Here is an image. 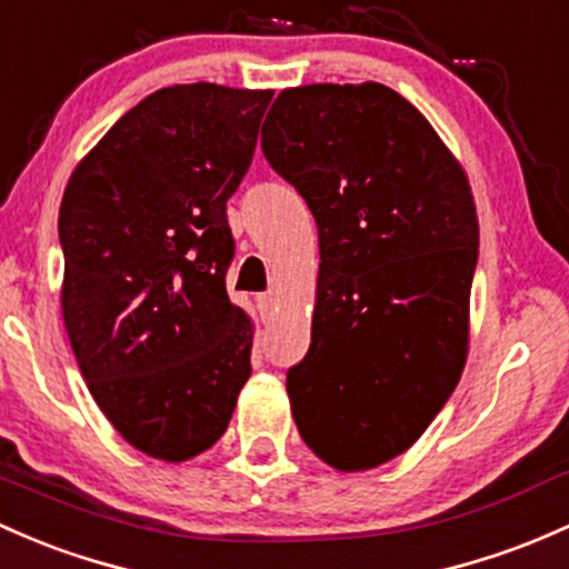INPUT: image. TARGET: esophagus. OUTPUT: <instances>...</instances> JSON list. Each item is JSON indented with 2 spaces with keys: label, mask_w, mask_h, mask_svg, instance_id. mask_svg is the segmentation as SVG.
Listing matches in <instances>:
<instances>
[{
  "label": "esophagus",
  "mask_w": 569,
  "mask_h": 569,
  "mask_svg": "<svg viewBox=\"0 0 569 569\" xmlns=\"http://www.w3.org/2000/svg\"><path fill=\"white\" fill-rule=\"evenodd\" d=\"M254 301H258V309H260L262 317H271L273 307H277V298H273L271 292H260V296L254 298Z\"/></svg>",
  "instance_id": "34e87169"
}]
</instances>
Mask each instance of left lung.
Returning a JSON list of instances; mask_svg holds the SVG:
<instances>
[{"mask_svg":"<svg viewBox=\"0 0 569 569\" xmlns=\"http://www.w3.org/2000/svg\"><path fill=\"white\" fill-rule=\"evenodd\" d=\"M260 146L320 236L311 345L287 371L292 418L331 467H380L429 429L467 360L469 181L423 113L375 81L284 89Z\"/></svg>","mask_w":569,"mask_h":569,"instance_id":"1","label":"left lung"}]
</instances>
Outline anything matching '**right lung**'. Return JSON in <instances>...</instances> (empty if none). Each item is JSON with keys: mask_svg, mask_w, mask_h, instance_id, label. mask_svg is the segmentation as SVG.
<instances>
[{"mask_svg": "<svg viewBox=\"0 0 569 569\" xmlns=\"http://www.w3.org/2000/svg\"><path fill=\"white\" fill-rule=\"evenodd\" d=\"M273 91L217 83L140 100L70 176L59 209L62 315L113 429L187 461L228 429L252 375V322L228 298V198Z\"/></svg>", "mask_w": 569, "mask_h": 569, "instance_id": "1", "label": "right lung"}]
</instances>
